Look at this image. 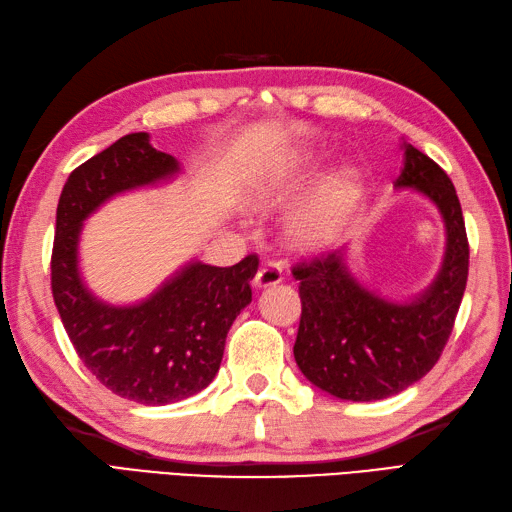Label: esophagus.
<instances>
[{
    "instance_id": "34e87169",
    "label": "esophagus",
    "mask_w": 512,
    "mask_h": 512,
    "mask_svg": "<svg viewBox=\"0 0 512 512\" xmlns=\"http://www.w3.org/2000/svg\"><path fill=\"white\" fill-rule=\"evenodd\" d=\"M281 281H283L281 268L277 264H272V261H268V264H264L257 270L255 288H268V285H277Z\"/></svg>"
}]
</instances>
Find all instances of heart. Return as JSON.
<instances>
[{
  "instance_id": "obj_1",
  "label": "heart",
  "mask_w": 512,
  "mask_h": 512,
  "mask_svg": "<svg viewBox=\"0 0 512 512\" xmlns=\"http://www.w3.org/2000/svg\"><path fill=\"white\" fill-rule=\"evenodd\" d=\"M307 176L305 165H285V168L272 172L257 192V205L270 209L288 202ZM355 194H358V178L351 172L336 174L323 185V189L296 213L290 222V235L301 244H314L325 240L334 231L336 222L347 209Z\"/></svg>"
}]
</instances>
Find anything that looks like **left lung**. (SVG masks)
Listing matches in <instances>:
<instances>
[{"mask_svg":"<svg viewBox=\"0 0 512 512\" xmlns=\"http://www.w3.org/2000/svg\"><path fill=\"white\" fill-rule=\"evenodd\" d=\"M397 189L430 198L445 222L441 270L410 301L364 288L344 248L296 264L303 303L294 360L310 382L344 401H377L406 390L441 358L467 288L469 242L456 187L438 165L403 141Z\"/></svg>","mask_w":512,"mask_h":512,"instance_id":"left-lung-1","label":"left lung"}]
</instances>
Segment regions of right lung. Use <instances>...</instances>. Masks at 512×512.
Returning <instances> with one entry per match:
<instances>
[{"instance_id": "add662e5", "label": "right lung", "mask_w": 512, "mask_h": 512, "mask_svg": "<svg viewBox=\"0 0 512 512\" xmlns=\"http://www.w3.org/2000/svg\"><path fill=\"white\" fill-rule=\"evenodd\" d=\"M178 172L148 133L126 135L69 174L56 209L52 294L67 336L100 384L144 406L183 401L213 382L259 266L257 255L231 268L189 261L133 305H111L87 288L78 266L85 220L113 196Z\"/></svg>"}]
</instances>
